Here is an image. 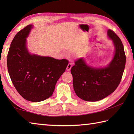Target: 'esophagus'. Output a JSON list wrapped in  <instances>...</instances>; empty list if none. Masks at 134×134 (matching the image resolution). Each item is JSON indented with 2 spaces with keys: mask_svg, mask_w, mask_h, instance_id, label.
<instances>
[{
  "mask_svg": "<svg viewBox=\"0 0 134 134\" xmlns=\"http://www.w3.org/2000/svg\"><path fill=\"white\" fill-rule=\"evenodd\" d=\"M71 67H72V64L70 63H69V64H68V65H67V68H66L67 71H69L71 70Z\"/></svg>",
  "mask_w": 134,
  "mask_h": 134,
  "instance_id": "34e87169",
  "label": "esophagus"
}]
</instances>
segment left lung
I'll return each instance as SVG.
<instances>
[{"mask_svg":"<svg viewBox=\"0 0 134 134\" xmlns=\"http://www.w3.org/2000/svg\"><path fill=\"white\" fill-rule=\"evenodd\" d=\"M107 36L112 41L115 53L107 66H91L82 58L71 69L74 90L85 101H97L107 97L116 89L123 76L126 60L123 45L112 30L108 29Z\"/></svg>","mask_w":134,"mask_h":134,"instance_id":"left-lung-1","label":"left lung"}]
</instances>
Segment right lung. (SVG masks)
<instances>
[{
	"label": "right lung",
	"mask_w": 134,
	"mask_h": 134,
	"mask_svg": "<svg viewBox=\"0 0 134 134\" xmlns=\"http://www.w3.org/2000/svg\"><path fill=\"white\" fill-rule=\"evenodd\" d=\"M33 27L27 25L14 37L7 55V69L19 94L27 101L40 102L52 95L69 61L30 53L26 38Z\"/></svg>",
	"instance_id": "right-lung-1"
}]
</instances>
